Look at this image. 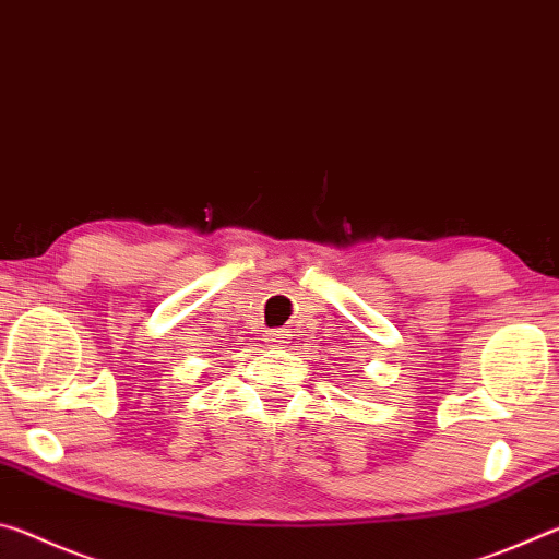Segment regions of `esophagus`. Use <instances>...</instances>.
<instances>
[{
	"label": "esophagus",
	"instance_id": "1",
	"mask_svg": "<svg viewBox=\"0 0 559 559\" xmlns=\"http://www.w3.org/2000/svg\"><path fill=\"white\" fill-rule=\"evenodd\" d=\"M263 340H266L269 347H283V343H286V333H283V330H269Z\"/></svg>",
	"mask_w": 559,
	"mask_h": 559
}]
</instances>
